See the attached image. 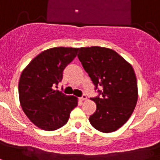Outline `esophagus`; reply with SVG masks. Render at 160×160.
<instances>
[{
	"mask_svg": "<svg viewBox=\"0 0 160 160\" xmlns=\"http://www.w3.org/2000/svg\"><path fill=\"white\" fill-rule=\"evenodd\" d=\"M80 99L82 100V101H83V100H86L87 99V95L85 93H83L82 95V97L80 98Z\"/></svg>",
	"mask_w": 160,
	"mask_h": 160,
	"instance_id": "1",
	"label": "esophagus"
}]
</instances>
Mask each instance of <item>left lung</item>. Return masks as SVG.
Instances as JSON below:
<instances>
[{
    "instance_id": "left-lung-1",
    "label": "left lung",
    "mask_w": 160,
    "mask_h": 160,
    "mask_svg": "<svg viewBox=\"0 0 160 160\" xmlns=\"http://www.w3.org/2000/svg\"><path fill=\"white\" fill-rule=\"evenodd\" d=\"M78 58L98 92L97 97L91 98L97 109L89 117L90 123L102 133L116 131L127 122L137 103L138 85L133 68L109 48H81Z\"/></svg>"
}]
</instances>
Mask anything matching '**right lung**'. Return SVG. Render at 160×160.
<instances>
[{
    "mask_svg": "<svg viewBox=\"0 0 160 160\" xmlns=\"http://www.w3.org/2000/svg\"><path fill=\"white\" fill-rule=\"evenodd\" d=\"M78 48H53L36 57L23 70L18 91L22 110L34 124L46 131L60 128L78 106V98L55 90L62 72Z\"/></svg>",
    "mask_w": 160,
    "mask_h": 160,
    "instance_id": "right-lung-1",
    "label": "right lung"
}]
</instances>
